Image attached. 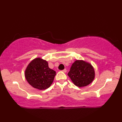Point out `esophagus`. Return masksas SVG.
<instances>
[{
	"instance_id": "esophagus-1",
	"label": "esophagus",
	"mask_w": 122,
	"mask_h": 122,
	"mask_svg": "<svg viewBox=\"0 0 122 122\" xmlns=\"http://www.w3.org/2000/svg\"><path fill=\"white\" fill-rule=\"evenodd\" d=\"M62 71L64 72V73H66V72H67V69H63V71Z\"/></svg>"
}]
</instances>
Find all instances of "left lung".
Wrapping results in <instances>:
<instances>
[{
  "label": "left lung",
  "mask_w": 122,
  "mask_h": 122,
  "mask_svg": "<svg viewBox=\"0 0 122 122\" xmlns=\"http://www.w3.org/2000/svg\"><path fill=\"white\" fill-rule=\"evenodd\" d=\"M94 67L90 63L83 60H76L72 64L68 75L72 82L78 87L89 85L95 78Z\"/></svg>",
  "instance_id": "left-lung-1"
}]
</instances>
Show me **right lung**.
Returning a JSON list of instances; mask_svg holds the SVG:
<instances>
[{
  "label": "right lung",
  "instance_id": "obj_1",
  "mask_svg": "<svg viewBox=\"0 0 122 122\" xmlns=\"http://www.w3.org/2000/svg\"><path fill=\"white\" fill-rule=\"evenodd\" d=\"M56 72L49 68L48 62L37 57L28 64L25 76L28 83L39 90H45L51 86Z\"/></svg>",
  "mask_w": 122,
  "mask_h": 122
}]
</instances>
